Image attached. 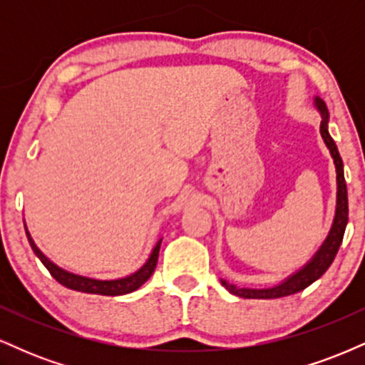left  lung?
<instances>
[{"mask_svg": "<svg viewBox=\"0 0 365 365\" xmlns=\"http://www.w3.org/2000/svg\"><path fill=\"white\" fill-rule=\"evenodd\" d=\"M314 106L321 113V137L324 140L326 148L329 149L334 168H336V211H334L333 225H331L328 237L324 238V242L316 250V254L299 271L292 273L288 278H284L282 283L274 284V287L247 288L237 287V284L228 283L226 279H221V284H223L226 290L233 293V295L242 297V299H279V297H287L302 292L304 288H307L309 284H312L316 279H319L326 273V269L334 261L338 249L341 245L343 233H345L346 223H349V197H346V183L345 175H343V161L333 137L329 135L328 108H326L324 101L321 98H317V96L314 98Z\"/></svg>", "mask_w": 365, "mask_h": 365, "instance_id": "8db88e82", "label": "left lung"}]
</instances>
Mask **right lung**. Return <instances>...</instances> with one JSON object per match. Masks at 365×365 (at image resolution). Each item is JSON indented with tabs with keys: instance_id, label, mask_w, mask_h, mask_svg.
<instances>
[{
	"instance_id": "1",
	"label": "right lung",
	"mask_w": 365,
	"mask_h": 365,
	"mask_svg": "<svg viewBox=\"0 0 365 365\" xmlns=\"http://www.w3.org/2000/svg\"><path fill=\"white\" fill-rule=\"evenodd\" d=\"M25 233H27L29 244H31L34 254L41 259V262L48 267V271L51 273V276L58 283H61L63 287L70 288V290H75V292L96 293V295H111V297L135 292L137 288H140L142 284L148 282L150 274H153L154 269H156L159 247H161V240H163V238H159L148 261H145L144 266H140L135 273L123 276V278H116V279H98V278H89V276H82V274L72 273V271L63 269V267L58 266V264H54L48 255L41 252L39 247L36 245L34 238H32L31 233H29L27 226H25Z\"/></svg>"
}]
</instances>
